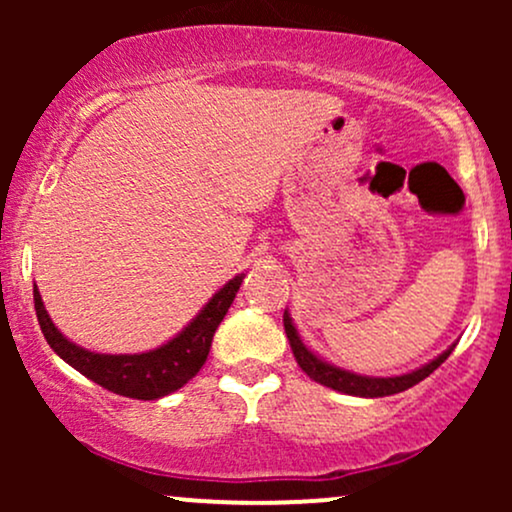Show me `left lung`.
I'll return each mask as SVG.
<instances>
[{"label": "left lung", "instance_id": "1", "mask_svg": "<svg viewBox=\"0 0 512 512\" xmlns=\"http://www.w3.org/2000/svg\"><path fill=\"white\" fill-rule=\"evenodd\" d=\"M284 330H286V337H289L291 351L293 356H296L298 366H301L305 373L315 380V383L330 387V390L344 392V395H354V397H387V395H397V392L409 390V387L419 385L421 380L428 378V375H431L433 370H436L440 363L452 354V349H455V344L448 346V349H445L443 354H438L433 361L409 370V373L390 375V378H375V375H361V373H354V370L334 366V363L325 361L322 356H317L313 349H308L301 339V334H298L296 325H293L289 308L284 310Z\"/></svg>", "mask_w": 512, "mask_h": 512}]
</instances>
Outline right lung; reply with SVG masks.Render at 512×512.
Returning <instances> with one entry per match:
<instances>
[{
    "label": "right lung",
    "instance_id": "add662e5",
    "mask_svg": "<svg viewBox=\"0 0 512 512\" xmlns=\"http://www.w3.org/2000/svg\"><path fill=\"white\" fill-rule=\"evenodd\" d=\"M243 279L245 274H236L231 281H226L175 337H170L166 344L156 346V349L142 351V354H98V351H88L57 330L35 284L33 301L40 330H43L52 351L62 361H67L88 380L115 392V395L132 399H161L170 392L180 390L204 366L216 327L221 325L223 315L231 308Z\"/></svg>",
    "mask_w": 512,
    "mask_h": 512
}]
</instances>
